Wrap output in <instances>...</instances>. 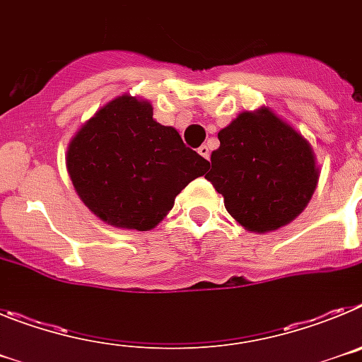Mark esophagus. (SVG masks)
I'll list each match as a JSON object with an SVG mask.
<instances>
[{"mask_svg":"<svg viewBox=\"0 0 362 362\" xmlns=\"http://www.w3.org/2000/svg\"><path fill=\"white\" fill-rule=\"evenodd\" d=\"M197 152H199L204 159H209V158H210V148H209V145H201L199 148H197Z\"/></svg>","mask_w":362,"mask_h":362,"instance_id":"obj_1","label":"esophagus"}]
</instances>
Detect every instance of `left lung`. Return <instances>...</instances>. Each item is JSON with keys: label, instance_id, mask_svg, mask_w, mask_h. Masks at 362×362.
Returning <instances> with one entry per match:
<instances>
[{"label": "left lung", "instance_id": "8db88e82", "mask_svg": "<svg viewBox=\"0 0 362 362\" xmlns=\"http://www.w3.org/2000/svg\"><path fill=\"white\" fill-rule=\"evenodd\" d=\"M209 179L230 216L248 232L288 225L306 209L319 181L312 145L270 108L241 112L219 130Z\"/></svg>", "mask_w": 362, "mask_h": 362}]
</instances>
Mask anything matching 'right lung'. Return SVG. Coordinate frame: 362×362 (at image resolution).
<instances>
[{"label": "right lung", "mask_w": 362, "mask_h": 362, "mask_svg": "<svg viewBox=\"0 0 362 362\" xmlns=\"http://www.w3.org/2000/svg\"><path fill=\"white\" fill-rule=\"evenodd\" d=\"M146 99L123 94L99 108L66 148V170L79 199L110 226L152 230L175 196L209 170L179 132L153 119Z\"/></svg>", "instance_id": "1"}]
</instances>
